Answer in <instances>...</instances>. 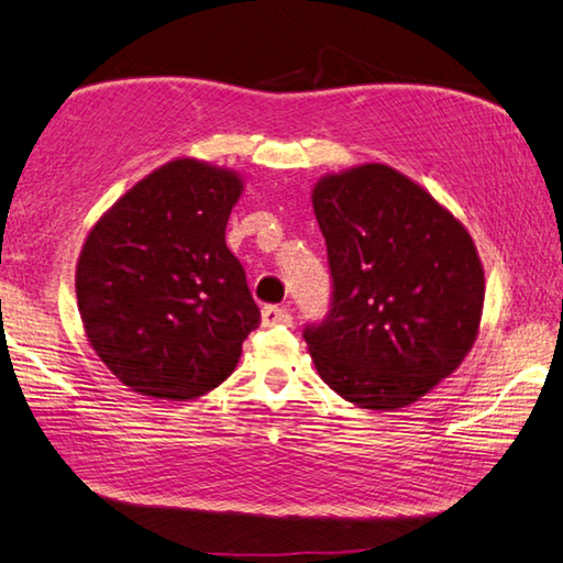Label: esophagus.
<instances>
[{
    "instance_id": "esophagus-1",
    "label": "esophagus",
    "mask_w": 563,
    "mask_h": 563,
    "mask_svg": "<svg viewBox=\"0 0 563 563\" xmlns=\"http://www.w3.org/2000/svg\"><path fill=\"white\" fill-rule=\"evenodd\" d=\"M261 317H263V324H265V327L288 324V322H290L288 308H278V305H265V308L261 310Z\"/></svg>"
}]
</instances>
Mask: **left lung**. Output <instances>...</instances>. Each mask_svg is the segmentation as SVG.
I'll list each match as a JSON object with an SVG mask.
<instances>
[{
  "instance_id": "1",
  "label": "left lung",
  "mask_w": 563,
  "mask_h": 563,
  "mask_svg": "<svg viewBox=\"0 0 563 563\" xmlns=\"http://www.w3.org/2000/svg\"><path fill=\"white\" fill-rule=\"evenodd\" d=\"M312 207L332 271V312L305 330L320 379L372 411L416 404L479 334L485 271L451 209L401 172H330Z\"/></svg>"
}]
</instances>
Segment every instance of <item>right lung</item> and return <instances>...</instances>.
<instances>
[{"label":"right lung","mask_w":563,"mask_h":563,"mask_svg":"<svg viewBox=\"0 0 563 563\" xmlns=\"http://www.w3.org/2000/svg\"><path fill=\"white\" fill-rule=\"evenodd\" d=\"M243 177L197 157L150 172L96 221L76 265L90 346L130 391L191 401L227 382L261 324L227 246Z\"/></svg>","instance_id":"1"}]
</instances>
